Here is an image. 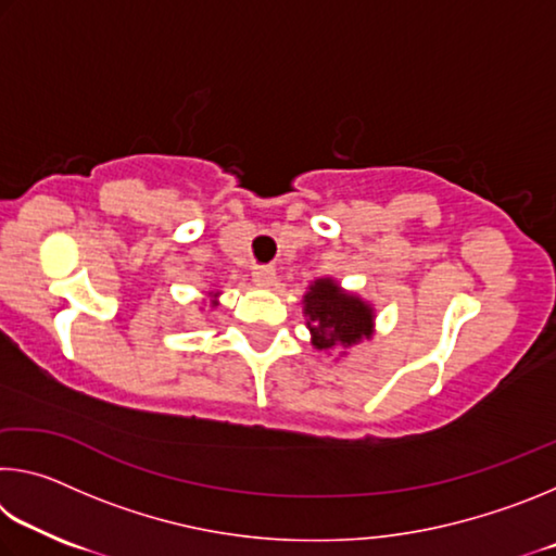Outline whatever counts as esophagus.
Returning <instances> with one entry per match:
<instances>
[{"mask_svg":"<svg viewBox=\"0 0 556 556\" xmlns=\"http://www.w3.org/2000/svg\"><path fill=\"white\" fill-rule=\"evenodd\" d=\"M275 279H277V271L269 265H257L252 269V281H255L257 287H271L275 285Z\"/></svg>","mask_w":556,"mask_h":556,"instance_id":"obj_1","label":"esophagus"}]
</instances>
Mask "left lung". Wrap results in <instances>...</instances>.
Masks as SVG:
<instances>
[{
  "label": "left lung",
  "instance_id": "obj_1",
  "mask_svg": "<svg viewBox=\"0 0 556 556\" xmlns=\"http://www.w3.org/2000/svg\"><path fill=\"white\" fill-rule=\"evenodd\" d=\"M301 304L316 351L343 357L348 348L375 336V306L355 291L343 289L333 277L314 279Z\"/></svg>",
  "mask_w": 556,
  "mask_h": 556
}]
</instances>
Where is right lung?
<instances>
[{"label": "right lung", "mask_w": 556, "mask_h": 556, "mask_svg": "<svg viewBox=\"0 0 556 556\" xmlns=\"http://www.w3.org/2000/svg\"><path fill=\"white\" fill-rule=\"evenodd\" d=\"M218 308L220 306V291H205L203 299H201V312L203 308Z\"/></svg>", "instance_id": "right-lung-1"}]
</instances>
